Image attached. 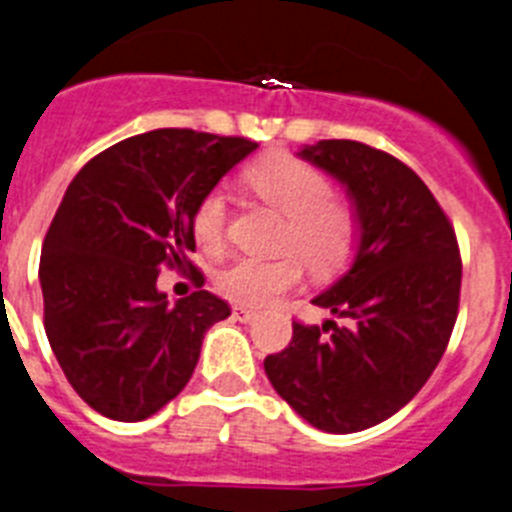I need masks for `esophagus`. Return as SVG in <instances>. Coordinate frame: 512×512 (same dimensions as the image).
I'll use <instances>...</instances> for the list:
<instances>
[{
    "instance_id": "1",
    "label": "esophagus",
    "mask_w": 512,
    "mask_h": 512,
    "mask_svg": "<svg viewBox=\"0 0 512 512\" xmlns=\"http://www.w3.org/2000/svg\"><path fill=\"white\" fill-rule=\"evenodd\" d=\"M234 317L239 322H252L257 317V312L249 307H234Z\"/></svg>"
}]
</instances>
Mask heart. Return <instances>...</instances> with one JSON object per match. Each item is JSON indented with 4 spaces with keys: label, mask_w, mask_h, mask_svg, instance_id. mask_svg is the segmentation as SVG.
I'll use <instances>...</instances> for the list:
<instances>
[{
    "label": "heart",
    "mask_w": 512,
    "mask_h": 512,
    "mask_svg": "<svg viewBox=\"0 0 512 512\" xmlns=\"http://www.w3.org/2000/svg\"><path fill=\"white\" fill-rule=\"evenodd\" d=\"M249 190L289 216L283 231L281 257H239L218 273L216 286L226 299L244 307L276 302L302 281V260L317 273H333L354 255L359 221L351 205L330 197L328 176L312 163L276 153L252 163L244 174ZM226 231V195L213 190L197 203L192 234L205 252L223 247ZM303 257L299 258L298 255Z\"/></svg>",
    "instance_id": "heart-1"
}]
</instances>
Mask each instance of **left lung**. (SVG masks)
<instances>
[{"label":"left lung","instance_id":"8db88e82","mask_svg":"<svg viewBox=\"0 0 512 512\" xmlns=\"http://www.w3.org/2000/svg\"><path fill=\"white\" fill-rule=\"evenodd\" d=\"M296 156L333 176L359 221L349 270L312 304L351 320L294 322L265 375L312 427L351 435L385 422L422 390L453 333L461 257L427 184L398 158L354 140H320Z\"/></svg>","mask_w":512,"mask_h":512}]
</instances>
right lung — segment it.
<instances>
[{"label": "right lung", "instance_id": "add662e5", "mask_svg": "<svg viewBox=\"0 0 512 512\" xmlns=\"http://www.w3.org/2000/svg\"><path fill=\"white\" fill-rule=\"evenodd\" d=\"M244 137L153 130L88 161L46 234L38 281L51 351L98 414L143 422L182 393L229 304L200 289L169 302L163 265H187L192 216L255 153Z\"/></svg>", "mask_w": 512, "mask_h": 512}]
</instances>
